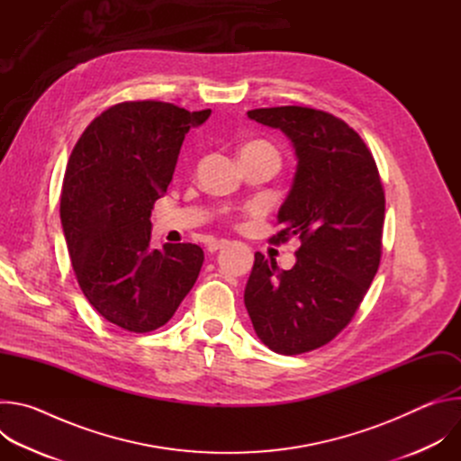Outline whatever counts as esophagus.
<instances>
[{"label":"esophagus","mask_w":461,"mask_h":461,"mask_svg":"<svg viewBox=\"0 0 461 461\" xmlns=\"http://www.w3.org/2000/svg\"><path fill=\"white\" fill-rule=\"evenodd\" d=\"M228 244H230L228 240H213V242H210V244H208V251H210V253H215V251H219V249L226 248Z\"/></svg>","instance_id":"esophagus-1"}]
</instances>
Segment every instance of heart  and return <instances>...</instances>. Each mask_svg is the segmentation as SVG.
I'll use <instances>...</instances> for the list:
<instances>
[{
    "instance_id": "1",
    "label": "heart",
    "mask_w": 461,
    "mask_h": 461,
    "mask_svg": "<svg viewBox=\"0 0 461 461\" xmlns=\"http://www.w3.org/2000/svg\"><path fill=\"white\" fill-rule=\"evenodd\" d=\"M240 153H272V155H276V157H277L276 149H274L270 144H267V142H260V140L248 142L246 146H242Z\"/></svg>"
}]
</instances>
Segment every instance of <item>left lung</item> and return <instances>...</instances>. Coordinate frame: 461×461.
Returning <instances> with one entry per match:
<instances>
[{
  "label": "left lung",
  "mask_w": 461,
  "mask_h": 461,
  "mask_svg": "<svg viewBox=\"0 0 461 461\" xmlns=\"http://www.w3.org/2000/svg\"><path fill=\"white\" fill-rule=\"evenodd\" d=\"M281 129L297 171L279 210L272 244L301 240L292 270L255 253L244 304L270 350L304 354L330 343L357 312L379 268L384 191L372 153L341 118L285 105L248 111Z\"/></svg>",
  "instance_id": "obj_1"
}]
</instances>
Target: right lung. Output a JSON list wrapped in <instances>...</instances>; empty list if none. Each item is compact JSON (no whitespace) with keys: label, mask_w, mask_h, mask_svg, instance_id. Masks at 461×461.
I'll return each mask as SVG.
<instances>
[{"label":"right lung","mask_w":461,"mask_h":461,"mask_svg":"<svg viewBox=\"0 0 461 461\" xmlns=\"http://www.w3.org/2000/svg\"><path fill=\"white\" fill-rule=\"evenodd\" d=\"M212 109L142 100L96 116L65 169L59 219L78 285L93 308L127 332L164 326L193 288L201 246L151 249V210L166 193L184 137Z\"/></svg>","instance_id":"obj_1"}]
</instances>
